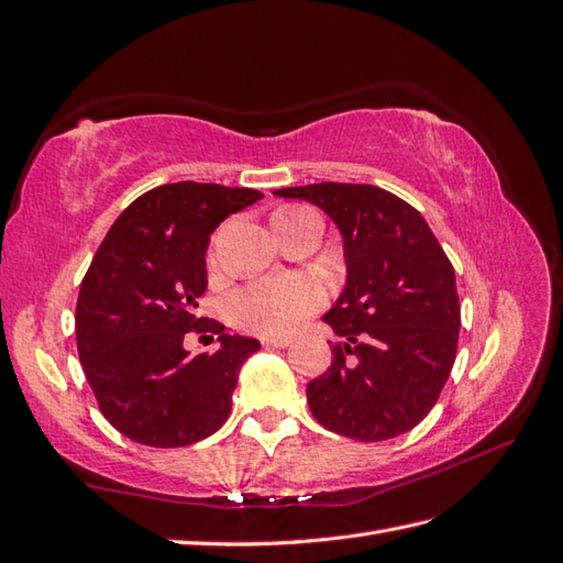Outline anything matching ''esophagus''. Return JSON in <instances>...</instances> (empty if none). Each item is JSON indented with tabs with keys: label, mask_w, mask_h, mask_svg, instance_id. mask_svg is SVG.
I'll return each instance as SVG.
<instances>
[{
	"label": "esophagus",
	"mask_w": 563,
	"mask_h": 563,
	"mask_svg": "<svg viewBox=\"0 0 563 563\" xmlns=\"http://www.w3.org/2000/svg\"><path fill=\"white\" fill-rule=\"evenodd\" d=\"M261 345H264V347H287V345H290V341H287V338H264Z\"/></svg>",
	"instance_id": "esophagus-1"
}]
</instances>
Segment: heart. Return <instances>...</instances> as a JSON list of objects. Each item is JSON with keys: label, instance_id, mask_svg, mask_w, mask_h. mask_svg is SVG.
<instances>
[{"label": "heart", "instance_id": "obj_1", "mask_svg": "<svg viewBox=\"0 0 563 563\" xmlns=\"http://www.w3.org/2000/svg\"><path fill=\"white\" fill-rule=\"evenodd\" d=\"M302 211H307V208L292 206L280 208L276 216L292 218ZM323 302L325 290L317 278L276 276L244 285L242 290L230 297L228 311L240 329L256 335L276 338L290 335L307 317L319 311Z\"/></svg>", "mask_w": 563, "mask_h": 563}]
</instances>
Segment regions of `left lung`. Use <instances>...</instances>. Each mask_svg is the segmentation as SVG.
Segmentation results:
<instances>
[{"mask_svg":"<svg viewBox=\"0 0 563 563\" xmlns=\"http://www.w3.org/2000/svg\"><path fill=\"white\" fill-rule=\"evenodd\" d=\"M273 194L319 206L343 234L347 285L323 321L345 343L307 384L311 415L357 441L405 434L434 408L459 350L446 252L420 211L386 189L321 181Z\"/></svg>","mask_w":563,"mask_h":563,"instance_id":"obj_1","label":"left lung"}]
</instances>
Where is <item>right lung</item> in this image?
Segmentation results:
<instances>
[{"mask_svg":"<svg viewBox=\"0 0 563 563\" xmlns=\"http://www.w3.org/2000/svg\"><path fill=\"white\" fill-rule=\"evenodd\" d=\"M261 196L199 181L155 187L98 246L76 302V347L100 412L126 439L179 449L225 424L240 367L261 345L222 333L196 307L213 230ZM187 332L218 334L221 347L189 356Z\"/></svg>","mask_w":563,"mask_h":563,"instance_id":"add662e5","label":"right lung"}]
</instances>
